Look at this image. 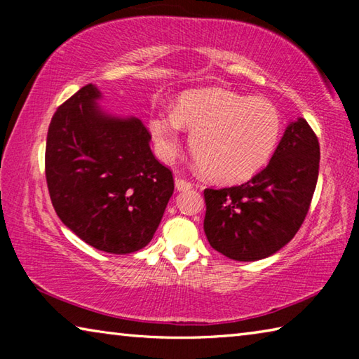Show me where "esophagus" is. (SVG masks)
I'll return each instance as SVG.
<instances>
[{
	"mask_svg": "<svg viewBox=\"0 0 359 359\" xmlns=\"http://www.w3.org/2000/svg\"><path fill=\"white\" fill-rule=\"evenodd\" d=\"M175 188H177L179 191H184V190H190L191 188V184L188 180H185V179H180V177H177L175 179Z\"/></svg>",
	"mask_w": 359,
	"mask_h": 359,
	"instance_id": "esophagus-1",
	"label": "esophagus"
}]
</instances>
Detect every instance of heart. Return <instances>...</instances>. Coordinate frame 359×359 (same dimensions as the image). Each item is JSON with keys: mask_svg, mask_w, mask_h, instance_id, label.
Wrapping results in <instances>:
<instances>
[{"mask_svg": "<svg viewBox=\"0 0 359 359\" xmlns=\"http://www.w3.org/2000/svg\"><path fill=\"white\" fill-rule=\"evenodd\" d=\"M182 128L191 135L190 147L210 179L236 184L253 177L274 155L282 135L277 107L263 98L205 88L187 92L171 111L149 120L156 155L172 161L180 150Z\"/></svg>", "mask_w": 359, "mask_h": 359, "instance_id": "heart-1", "label": "heart"}]
</instances>
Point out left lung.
<instances>
[{"mask_svg":"<svg viewBox=\"0 0 359 359\" xmlns=\"http://www.w3.org/2000/svg\"><path fill=\"white\" fill-rule=\"evenodd\" d=\"M318 137L304 118L291 121L263 171L242 185L205 188L204 233L236 261L274 255L294 238L318 180Z\"/></svg>","mask_w":359,"mask_h":359,"instance_id":"left-lung-1","label":"left lung"}]
</instances>
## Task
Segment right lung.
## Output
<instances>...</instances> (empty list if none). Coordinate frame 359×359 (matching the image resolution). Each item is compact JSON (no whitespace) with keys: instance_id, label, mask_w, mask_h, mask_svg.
Masks as SVG:
<instances>
[{"instance_id":"obj_1","label":"right lung","mask_w":359,"mask_h":359,"mask_svg":"<svg viewBox=\"0 0 359 359\" xmlns=\"http://www.w3.org/2000/svg\"><path fill=\"white\" fill-rule=\"evenodd\" d=\"M88 83L53 114L46 144V179L66 226L101 252L125 255L154 238L174 191L171 169L150 150L136 117L101 111Z\"/></svg>"}]
</instances>
